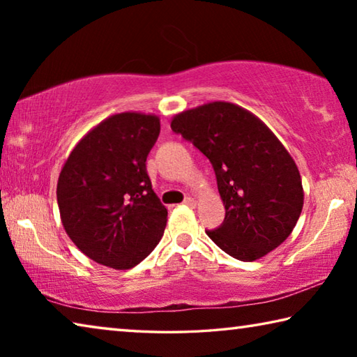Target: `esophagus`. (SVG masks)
Returning <instances> with one entry per match:
<instances>
[{"instance_id":"34e87169","label":"esophagus","mask_w":357,"mask_h":357,"mask_svg":"<svg viewBox=\"0 0 357 357\" xmlns=\"http://www.w3.org/2000/svg\"><path fill=\"white\" fill-rule=\"evenodd\" d=\"M184 203L187 204V206H192V208L197 206V200H195V198H192V197H187L185 200H184Z\"/></svg>"}]
</instances>
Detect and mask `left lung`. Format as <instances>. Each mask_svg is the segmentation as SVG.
Wrapping results in <instances>:
<instances>
[{
  "label": "left lung",
  "mask_w": 357,
  "mask_h": 357,
  "mask_svg": "<svg viewBox=\"0 0 357 357\" xmlns=\"http://www.w3.org/2000/svg\"><path fill=\"white\" fill-rule=\"evenodd\" d=\"M172 129L213 164L225 220L206 234L223 252L255 261L291 234L304 204L301 174L261 119L217 100L178 113Z\"/></svg>",
  "instance_id": "1"
}]
</instances>
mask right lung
I'll return each mask as SVG.
<instances>
[{
  "label": "right lung",
  "mask_w": 357,
  "mask_h": 357,
  "mask_svg": "<svg viewBox=\"0 0 357 357\" xmlns=\"http://www.w3.org/2000/svg\"><path fill=\"white\" fill-rule=\"evenodd\" d=\"M159 132L155 114H112L64 162L56 185L59 215L72 243L96 263L130 269L162 239L168 213L146 172Z\"/></svg>",
  "instance_id": "obj_1"
}]
</instances>
